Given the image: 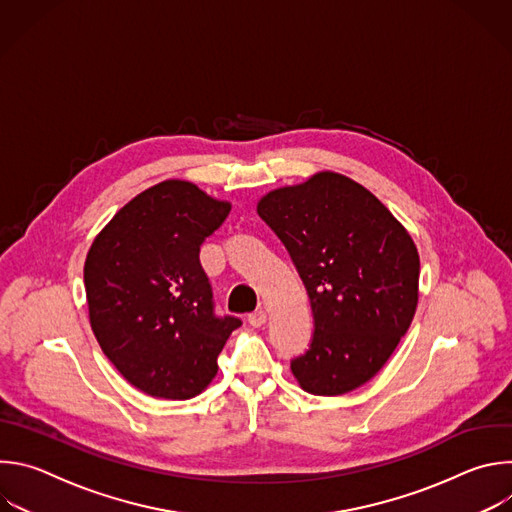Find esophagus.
<instances>
[{"mask_svg": "<svg viewBox=\"0 0 512 512\" xmlns=\"http://www.w3.org/2000/svg\"><path fill=\"white\" fill-rule=\"evenodd\" d=\"M265 320H267V314H265L263 310H257V312H253V314L247 316V322H249L253 328H261V326L265 324Z\"/></svg>", "mask_w": 512, "mask_h": 512, "instance_id": "1", "label": "esophagus"}]
</instances>
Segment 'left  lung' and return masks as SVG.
I'll list each match as a JSON object with an SVG mask.
<instances>
[{
  "label": "left lung",
  "mask_w": 512,
  "mask_h": 512,
  "mask_svg": "<svg viewBox=\"0 0 512 512\" xmlns=\"http://www.w3.org/2000/svg\"><path fill=\"white\" fill-rule=\"evenodd\" d=\"M257 212L291 255L312 304V344L291 360L296 381L320 397L369 383L417 310L411 235L373 192L328 170L267 192Z\"/></svg>",
  "instance_id": "left-lung-1"
}]
</instances>
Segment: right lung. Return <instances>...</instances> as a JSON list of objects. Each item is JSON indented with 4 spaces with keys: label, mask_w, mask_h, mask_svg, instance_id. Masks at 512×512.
Listing matches in <instances>:
<instances>
[{
    "label": "right lung",
    "mask_w": 512,
    "mask_h": 512,
    "mask_svg": "<svg viewBox=\"0 0 512 512\" xmlns=\"http://www.w3.org/2000/svg\"><path fill=\"white\" fill-rule=\"evenodd\" d=\"M229 212V200L164 180L131 198L95 237L85 261L89 322L135 389L184 401L216 377V356L241 320L214 316L198 253Z\"/></svg>",
    "instance_id": "right-lung-1"
}]
</instances>
